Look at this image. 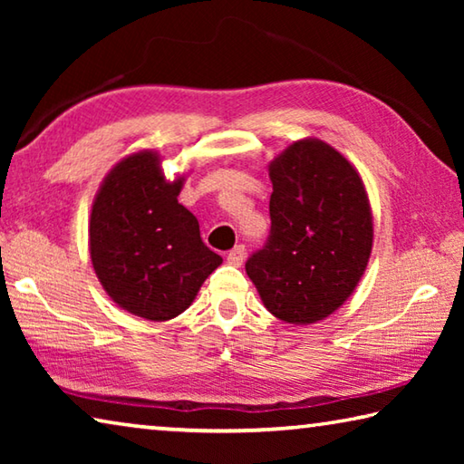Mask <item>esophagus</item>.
<instances>
[{
	"label": "esophagus",
	"mask_w": 464,
	"mask_h": 464,
	"mask_svg": "<svg viewBox=\"0 0 464 464\" xmlns=\"http://www.w3.org/2000/svg\"><path fill=\"white\" fill-rule=\"evenodd\" d=\"M243 260H246V247L243 246L233 247L229 254H227V262H229L231 266H241Z\"/></svg>",
	"instance_id": "obj_1"
}]
</instances>
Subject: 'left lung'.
Here are the masks:
<instances>
[{
	"instance_id": "obj_1",
	"label": "left lung",
	"mask_w": 464,
	"mask_h": 464,
	"mask_svg": "<svg viewBox=\"0 0 464 464\" xmlns=\"http://www.w3.org/2000/svg\"><path fill=\"white\" fill-rule=\"evenodd\" d=\"M268 174L272 233L246 272L274 317L317 324L348 301L371 260L366 186L348 157L315 137L290 143Z\"/></svg>"
}]
</instances>
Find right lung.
I'll return each mask as SVG.
<instances>
[{
  "label": "right lung",
  "mask_w": 464,
  "mask_h": 464,
  "mask_svg": "<svg viewBox=\"0 0 464 464\" xmlns=\"http://www.w3.org/2000/svg\"><path fill=\"white\" fill-rule=\"evenodd\" d=\"M155 149L124 155L92 204L88 249L106 295L130 315L169 321L194 303L223 257L202 243L196 217L178 202L186 174L168 179Z\"/></svg>",
  "instance_id": "right-lung-1"
}]
</instances>
